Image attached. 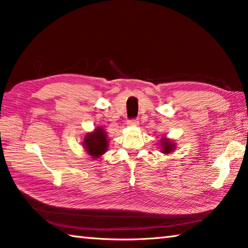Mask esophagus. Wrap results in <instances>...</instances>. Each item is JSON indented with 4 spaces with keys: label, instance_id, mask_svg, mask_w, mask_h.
<instances>
[{
    "label": "esophagus",
    "instance_id": "esophagus-1",
    "mask_svg": "<svg viewBox=\"0 0 248 248\" xmlns=\"http://www.w3.org/2000/svg\"><path fill=\"white\" fill-rule=\"evenodd\" d=\"M128 125H130V127H138L139 125V120L138 119H134V120H129L127 123Z\"/></svg>",
    "mask_w": 248,
    "mask_h": 248
}]
</instances>
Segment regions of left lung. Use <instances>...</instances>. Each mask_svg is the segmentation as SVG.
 <instances>
[{"mask_svg": "<svg viewBox=\"0 0 248 248\" xmlns=\"http://www.w3.org/2000/svg\"><path fill=\"white\" fill-rule=\"evenodd\" d=\"M176 149V143L170 138H162L161 139V150L163 154H170Z\"/></svg>", "mask_w": 248, "mask_h": 248, "instance_id": "left-lung-1", "label": "left lung"}]
</instances>
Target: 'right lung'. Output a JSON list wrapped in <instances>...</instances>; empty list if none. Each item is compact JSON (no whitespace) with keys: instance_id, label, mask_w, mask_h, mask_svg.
Wrapping results in <instances>:
<instances>
[{"instance_id":"right-lung-1","label":"right lung","mask_w":248,"mask_h":248,"mask_svg":"<svg viewBox=\"0 0 248 248\" xmlns=\"http://www.w3.org/2000/svg\"><path fill=\"white\" fill-rule=\"evenodd\" d=\"M109 139L103 127H96L93 131L86 133L83 139V146L85 152L93 159L102 157V155L108 151Z\"/></svg>"}]
</instances>
